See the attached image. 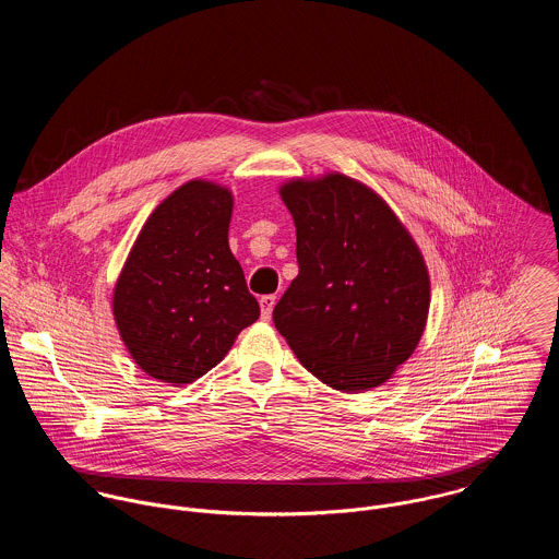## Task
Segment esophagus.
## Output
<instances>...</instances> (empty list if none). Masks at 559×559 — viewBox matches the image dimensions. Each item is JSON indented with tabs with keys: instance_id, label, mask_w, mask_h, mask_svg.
Returning <instances> with one entry per match:
<instances>
[{
	"instance_id": "1",
	"label": "esophagus",
	"mask_w": 559,
	"mask_h": 559,
	"mask_svg": "<svg viewBox=\"0 0 559 559\" xmlns=\"http://www.w3.org/2000/svg\"><path fill=\"white\" fill-rule=\"evenodd\" d=\"M275 299H277L275 295H264V297H260V310H262V319H271V312H273V308H275Z\"/></svg>"
}]
</instances>
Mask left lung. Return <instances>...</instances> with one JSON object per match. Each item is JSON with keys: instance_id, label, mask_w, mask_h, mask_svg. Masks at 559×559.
<instances>
[{"instance_id": "obj_1", "label": "left lung", "mask_w": 559, "mask_h": 559, "mask_svg": "<svg viewBox=\"0 0 559 559\" xmlns=\"http://www.w3.org/2000/svg\"><path fill=\"white\" fill-rule=\"evenodd\" d=\"M280 195L297 228L299 275L273 310L297 359L324 385H383L419 344L430 277L388 202L340 171L293 178Z\"/></svg>"}]
</instances>
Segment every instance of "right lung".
Listing matches in <instances>:
<instances>
[{
  "label": "right lung",
  "instance_id": "add662e5",
  "mask_svg": "<svg viewBox=\"0 0 559 559\" xmlns=\"http://www.w3.org/2000/svg\"><path fill=\"white\" fill-rule=\"evenodd\" d=\"M235 198L189 180L153 211L114 288V320L133 361L163 383H193L233 348L260 308L228 245Z\"/></svg>",
  "mask_w": 559,
  "mask_h": 559
}]
</instances>
